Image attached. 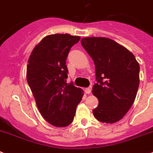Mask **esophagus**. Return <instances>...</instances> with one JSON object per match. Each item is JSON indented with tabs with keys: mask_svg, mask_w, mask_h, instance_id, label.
I'll use <instances>...</instances> for the list:
<instances>
[{
	"mask_svg": "<svg viewBox=\"0 0 153 153\" xmlns=\"http://www.w3.org/2000/svg\"><path fill=\"white\" fill-rule=\"evenodd\" d=\"M85 93L86 94H91V87H87V88H86L85 89Z\"/></svg>",
	"mask_w": 153,
	"mask_h": 153,
	"instance_id": "esophagus-1",
	"label": "esophagus"
}]
</instances>
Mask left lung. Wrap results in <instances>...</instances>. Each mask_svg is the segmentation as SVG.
Segmentation results:
<instances>
[{"mask_svg": "<svg viewBox=\"0 0 153 153\" xmlns=\"http://www.w3.org/2000/svg\"><path fill=\"white\" fill-rule=\"evenodd\" d=\"M81 45L95 65L97 83L92 92L99 104L93 114L101 122L114 123L134 103L139 85V62L130 51L108 38H84Z\"/></svg>", "mask_w": 153, "mask_h": 153, "instance_id": "left-lung-1", "label": "left lung"}]
</instances>
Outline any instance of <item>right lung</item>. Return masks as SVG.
I'll use <instances>...</instances> for the list:
<instances>
[{
  "label": "right lung",
  "mask_w": 153,
  "mask_h": 153,
  "mask_svg": "<svg viewBox=\"0 0 153 153\" xmlns=\"http://www.w3.org/2000/svg\"><path fill=\"white\" fill-rule=\"evenodd\" d=\"M79 36L55 34L45 36L32 50L27 66V81L42 117L56 127H66L75 116L83 91L66 83V65L71 47Z\"/></svg>",
  "instance_id": "right-lung-1"
}]
</instances>
